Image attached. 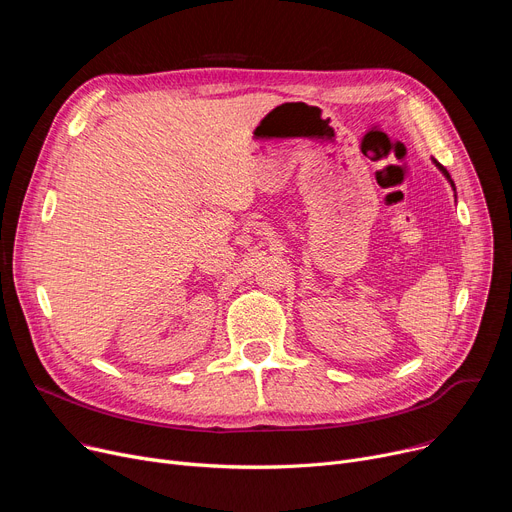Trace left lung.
I'll use <instances>...</instances> for the list:
<instances>
[{"instance_id": "left-lung-1", "label": "left lung", "mask_w": 512, "mask_h": 512, "mask_svg": "<svg viewBox=\"0 0 512 512\" xmlns=\"http://www.w3.org/2000/svg\"><path fill=\"white\" fill-rule=\"evenodd\" d=\"M436 166H438V168H440V170H442V174H444V176H446V178H448V180H450V174H448V172H446V168H444V166H440V164H438V161H436ZM450 184H452V186H454V182H452V180H450Z\"/></svg>"}]
</instances>
